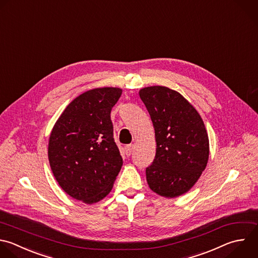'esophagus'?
I'll return each instance as SVG.
<instances>
[{"mask_svg": "<svg viewBox=\"0 0 258 258\" xmlns=\"http://www.w3.org/2000/svg\"><path fill=\"white\" fill-rule=\"evenodd\" d=\"M133 148H134V146H133L132 144H129V145H126V146H125V153H126L127 156H130V155H131V153H132V151H133Z\"/></svg>", "mask_w": 258, "mask_h": 258, "instance_id": "esophagus-1", "label": "esophagus"}]
</instances>
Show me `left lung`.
Listing matches in <instances>:
<instances>
[{
  "label": "left lung",
  "instance_id": "obj_1",
  "mask_svg": "<svg viewBox=\"0 0 258 258\" xmlns=\"http://www.w3.org/2000/svg\"><path fill=\"white\" fill-rule=\"evenodd\" d=\"M139 96L150 115L156 141L155 157L146 168L147 183L161 197H179L195 185L209 160L204 121L185 98L167 87H146Z\"/></svg>",
  "mask_w": 258,
  "mask_h": 258
}]
</instances>
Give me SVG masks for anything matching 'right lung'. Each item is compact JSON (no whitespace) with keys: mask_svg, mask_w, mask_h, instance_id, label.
<instances>
[{"mask_svg":"<svg viewBox=\"0 0 258 258\" xmlns=\"http://www.w3.org/2000/svg\"><path fill=\"white\" fill-rule=\"evenodd\" d=\"M122 89L103 87L74 99L55 122L48 160L60 187L72 198L95 204L112 190L123 159L113 137L111 111Z\"/></svg>","mask_w":258,"mask_h":258,"instance_id":"right-lung-1","label":"right lung"}]
</instances>
